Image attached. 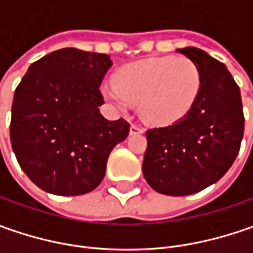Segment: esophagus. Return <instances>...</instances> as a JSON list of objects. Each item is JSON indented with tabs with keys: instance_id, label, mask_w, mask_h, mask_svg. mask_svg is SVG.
Masks as SVG:
<instances>
[{
	"instance_id": "esophagus-1",
	"label": "esophagus",
	"mask_w": 253,
	"mask_h": 253,
	"mask_svg": "<svg viewBox=\"0 0 253 253\" xmlns=\"http://www.w3.org/2000/svg\"><path fill=\"white\" fill-rule=\"evenodd\" d=\"M143 132H145V129L139 125H131V129H129L131 135H139V133H143Z\"/></svg>"
}]
</instances>
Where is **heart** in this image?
Listing matches in <instances>:
<instances>
[{"instance_id": "b5f03b06", "label": "heart", "mask_w": 253, "mask_h": 253, "mask_svg": "<svg viewBox=\"0 0 253 253\" xmlns=\"http://www.w3.org/2000/svg\"><path fill=\"white\" fill-rule=\"evenodd\" d=\"M201 87L199 67L184 56L143 60L122 67L115 83L102 85L104 97L126 110L139 102L142 117L156 125L181 118Z\"/></svg>"}]
</instances>
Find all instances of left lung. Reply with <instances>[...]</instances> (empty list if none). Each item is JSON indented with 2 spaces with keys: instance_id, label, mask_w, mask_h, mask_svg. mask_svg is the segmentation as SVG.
<instances>
[{
  "instance_id": "8db88e82",
  "label": "left lung",
  "mask_w": 253,
  "mask_h": 253,
  "mask_svg": "<svg viewBox=\"0 0 253 253\" xmlns=\"http://www.w3.org/2000/svg\"><path fill=\"white\" fill-rule=\"evenodd\" d=\"M199 67L201 87L187 114L148 129L143 177L166 196H190L217 183L232 166L244 136L238 84L225 64L199 47L177 49Z\"/></svg>"
}]
</instances>
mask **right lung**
Wrapping results in <instances>:
<instances>
[{
  "label": "right lung",
  "instance_id": "1",
  "mask_svg": "<svg viewBox=\"0 0 253 253\" xmlns=\"http://www.w3.org/2000/svg\"><path fill=\"white\" fill-rule=\"evenodd\" d=\"M108 54L64 47L29 66L16 87L11 143L25 174L46 193L80 196L105 176L111 151L129 133L125 120L108 121L100 84Z\"/></svg>",
  "mask_w": 253,
  "mask_h": 253
}]
</instances>
